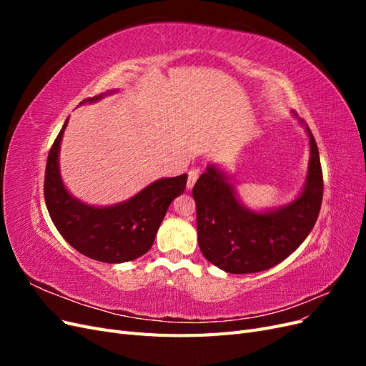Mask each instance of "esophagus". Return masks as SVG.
I'll return each instance as SVG.
<instances>
[{
	"mask_svg": "<svg viewBox=\"0 0 366 366\" xmlns=\"http://www.w3.org/2000/svg\"><path fill=\"white\" fill-rule=\"evenodd\" d=\"M198 169H191L189 172H187V183H186V187L187 189H192L194 187V184H195V182H197V179H198Z\"/></svg>",
	"mask_w": 366,
	"mask_h": 366,
	"instance_id": "esophagus-1",
	"label": "esophagus"
}]
</instances>
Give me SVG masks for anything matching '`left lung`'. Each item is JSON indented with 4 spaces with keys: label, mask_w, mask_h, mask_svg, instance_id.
I'll use <instances>...</instances> for the list:
<instances>
[{
    "label": "left lung",
    "mask_w": 366,
    "mask_h": 366,
    "mask_svg": "<svg viewBox=\"0 0 366 366\" xmlns=\"http://www.w3.org/2000/svg\"><path fill=\"white\" fill-rule=\"evenodd\" d=\"M305 131L310 139L307 180L289 204L265 212L247 209L226 172L215 164H209L197 180L192 197L198 246L218 269L235 274L267 270L290 257L312 232L322 204L324 180L316 140L307 125Z\"/></svg>",
    "instance_id": "obj_1"
}]
</instances>
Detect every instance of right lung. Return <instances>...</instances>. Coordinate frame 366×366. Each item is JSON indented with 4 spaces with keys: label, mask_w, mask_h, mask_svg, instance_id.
<instances>
[{
    "label": "right lung",
    "mask_w": 366,
    "mask_h": 366,
    "mask_svg": "<svg viewBox=\"0 0 366 366\" xmlns=\"http://www.w3.org/2000/svg\"><path fill=\"white\" fill-rule=\"evenodd\" d=\"M105 94L88 97L97 102ZM69 119L49 152L44 198L54 227L69 244L85 257L108 264L132 261L145 254L175 197L184 192L187 174L159 179L129 200L112 206H90L74 198L59 172V148Z\"/></svg>",
    "instance_id": "add662e5"
}]
</instances>
